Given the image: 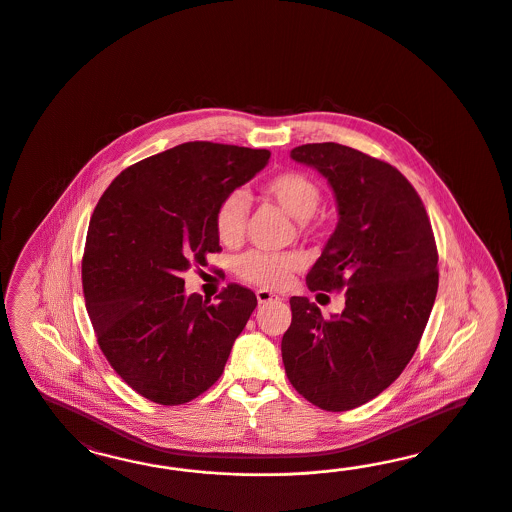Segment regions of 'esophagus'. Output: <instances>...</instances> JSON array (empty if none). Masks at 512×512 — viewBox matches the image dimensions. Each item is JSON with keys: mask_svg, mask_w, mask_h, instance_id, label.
I'll use <instances>...</instances> for the list:
<instances>
[{"mask_svg": "<svg viewBox=\"0 0 512 512\" xmlns=\"http://www.w3.org/2000/svg\"><path fill=\"white\" fill-rule=\"evenodd\" d=\"M274 300H279V296L270 293V291H266V289H259V291H257V302H259L261 306L268 304V302H274Z\"/></svg>", "mask_w": 512, "mask_h": 512, "instance_id": "34e87169", "label": "esophagus"}]
</instances>
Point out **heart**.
<instances>
[{"label": "heart", "mask_w": 512, "mask_h": 512, "mask_svg": "<svg viewBox=\"0 0 512 512\" xmlns=\"http://www.w3.org/2000/svg\"><path fill=\"white\" fill-rule=\"evenodd\" d=\"M264 193L278 204L281 210L300 221L310 219L319 204L321 191L317 184L300 174V172H281L272 176L264 184ZM248 216V201L240 191L229 193L217 206L216 223L217 238L225 246H236L246 227ZM304 264V257L296 251L285 253H270V251H248L236 261V274L249 283L261 287H283L291 274Z\"/></svg>", "instance_id": "obj_1"}]
</instances>
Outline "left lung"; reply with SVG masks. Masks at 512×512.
<instances>
[{
    "mask_svg": "<svg viewBox=\"0 0 512 512\" xmlns=\"http://www.w3.org/2000/svg\"><path fill=\"white\" fill-rule=\"evenodd\" d=\"M291 159L332 187L338 225L306 285L345 289V308L325 319L293 296L283 366L308 402L349 411L390 387L419 347L439 283L434 233L415 187L385 161L336 142L296 146Z\"/></svg>",
    "mask_w": 512,
    "mask_h": 512,
    "instance_id": "8db88e82",
    "label": "left lung"
}]
</instances>
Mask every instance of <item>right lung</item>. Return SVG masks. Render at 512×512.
I'll return each instance as SVG.
<instances>
[{
  "label": "right lung",
  "instance_id": "right-lung-1",
  "mask_svg": "<svg viewBox=\"0 0 512 512\" xmlns=\"http://www.w3.org/2000/svg\"><path fill=\"white\" fill-rule=\"evenodd\" d=\"M268 150L186 142L114 178L93 210L82 287L97 343L140 396L180 405L221 377L257 306L231 283L216 304L182 272L219 251L217 206L268 165Z\"/></svg>",
  "mask_w": 512,
  "mask_h": 512
}]
</instances>
